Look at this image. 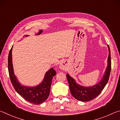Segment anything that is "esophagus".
Here are the masks:
<instances>
[{
  "label": "esophagus",
  "mask_w": 120,
  "mask_h": 120,
  "mask_svg": "<svg viewBox=\"0 0 120 120\" xmlns=\"http://www.w3.org/2000/svg\"><path fill=\"white\" fill-rule=\"evenodd\" d=\"M60 68L61 69L64 70L66 68V64L64 62H62L61 64H60Z\"/></svg>",
  "instance_id": "34e87169"
}]
</instances>
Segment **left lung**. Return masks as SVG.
I'll use <instances>...</instances> for the list:
<instances>
[{"instance_id":"obj_1","label":"left lung","mask_w":120,"mask_h":120,"mask_svg":"<svg viewBox=\"0 0 120 120\" xmlns=\"http://www.w3.org/2000/svg\"><path fill=\"white\" fill-rule=\"evenodd\" d=\"M109 54L108 56V64L105 74L102 78L101 81L97 84L91 87H83L79 86L76 83L75 80L69 76L68 74L67 75L68 81L69 83L70 91L72 96L78 100L82 102H86L94 99L99 95L104 86L108 82L109 79L111 69V59L110 47L108 45Z\"/></svg>"}]
</instances>
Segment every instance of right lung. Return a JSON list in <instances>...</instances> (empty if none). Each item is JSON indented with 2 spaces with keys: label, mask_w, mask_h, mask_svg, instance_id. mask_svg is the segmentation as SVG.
<instances>
[{
  "label": "right lung",
  "mask_w": 120,
  "mask_h": 120,
  "mask_svg": "<svg viewBox=\"0 0 120 120\" xmlns=\"http://www.w3.org/2000/svg\"><path fill=\"white\" fill-rule=\"evenodd\" d=\"M12 49L10 50L8 58V72L10 81L15 90L26 101L34 104L42 103L48 98L52 80L56 75V72L53 68H51L45 73V79L39 86L35 87H27L21 86L17 80L13 71L12 64Z\"/></svg>",
  "instance_id": "1"
}]
</instances>
